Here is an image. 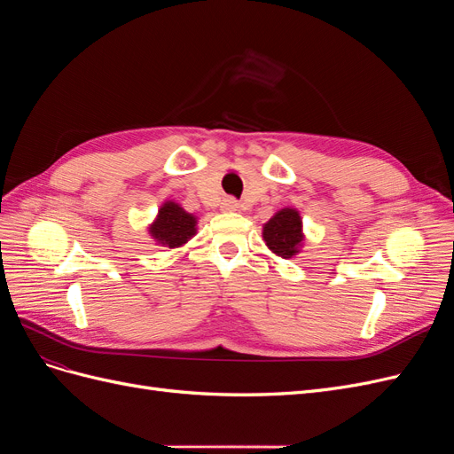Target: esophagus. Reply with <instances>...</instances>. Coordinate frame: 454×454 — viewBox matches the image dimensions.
Segmentation results:
<instances>
[{
    "mask_svg": "<svg viewBox=\"0 0 454 454\" xmlns=\"http://www.w3.org/2000/svg\"><path fill=\"white\" fill-rule=\"evenodd\" d=\"M239 206H240L239 200L232 199V197H225V199L222 200V210H223V212H237Z\"/></svg>",
    "mask_w": 454,
    "mask_h": 454,
    "instance_id": "1",
    "label": "esophagus"
}]
</instances>
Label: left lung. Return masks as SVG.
Here are the masks:
<instances>
[{"instance_id":"1","label":"left lung","mask_w":454,"mask_h":454,"mask_svg":"<svg viewBox=\"0 0 454 454\" xmlns=\"http://www.w3.org/2000/svg\"><path fill=\"white\" fill-rule=\"evenodd\" d=\"M267 248L282 259L295 257L303 248V219L295 208H282L263 225Z\"/></svg>"}]
</instances>
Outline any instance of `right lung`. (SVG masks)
<instances>
[{
  "mask_svg": "<svg viewBox=\"0 0 454 454\" xmlns=\"http://www.w3.org/2000/svg\"><path fill=\"white\" fill-rule=\"evenodd\" d=\"M197 215L185 212L180 204L167 200L160 204L159 214L149 229V237L164 248H180L197 235Z\"/></svg>",
  "mask_w": 454,
  "mask_h": 454,
  "instance_id": "1",
  "label": "right lung"
}]
</instances>
